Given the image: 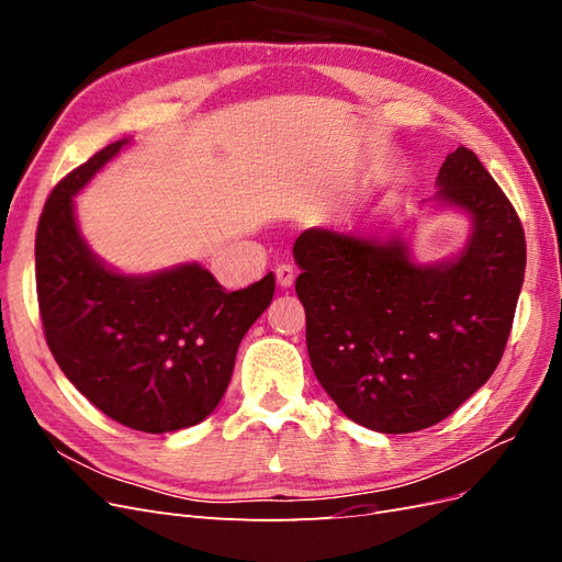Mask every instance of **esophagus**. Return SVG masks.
<instances>
[{
  "label": "esophagus",
  "instance_id": "obj_1",
  "mask_svg": "<svg viewBox=\"0 0 562 562\" xmlns=\"http://www.w3.org/2000/svg\"><path fill=\"white\" fill-rule=\"evenodd\" d=\"M274 274H277V283L281 288H291L295 281V269L291 265H279Z\"/></svg>",
  "mask_w": 562,
  "mask_h": 562
}]
</instances>
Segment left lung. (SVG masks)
Masks as SVG:
<instances>
[{"label": "left lung", "instance_id": "8db88e82", "mask_svg": "<svg viewBox=\"0 0 562 562\" xmlns=\"http://www.w3.org/2000/svg\"><path fill=\"white\" fill-rule=\"evenodd\" d=\"M436 199L471 217L452 260L417 265L401 236L312 227L293 246L314 375L349 419L382 434L438 424L502 361L525 279L512 201L467 147L436 178Z\"/></svg>", "mask_w": 562, "mask_h": 562}]
</instances>
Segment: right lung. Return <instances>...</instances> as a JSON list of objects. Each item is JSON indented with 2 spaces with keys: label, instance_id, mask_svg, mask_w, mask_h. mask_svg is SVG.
Segmentation results:
<instances>
[{
  "label": "right lung",
  "instance_id": "obj_1",
  "mask_svg": "<svg viewBox=\"0 0 562 562\" xmlns=\"http://www.w3.org/2000/svg\"><path fill=\"white\" fill-rule=\"evenodd\" d=\"M128 140L65 176L44 203L35 241L37 300L56 363L98 411L128 429L166 434L206 419L236 351L274 297V274L227 293L196 262L126 277L81 239L75 194Z\"/></svg>",
  "mask_w": 562,
  "mask_h": 562
}]
</instances>
